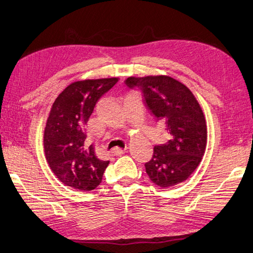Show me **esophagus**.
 I'll return each instance as SVG.
<instances>
[{"instance_id":"obj_1","label":"esophagus","mask_w":253,"mask_h":253,"mask_svg":"<svg viewBox=\"0 0 253 253\" xmlns=\"http://www.w3.org/2000/svg\"><path fill=\"white\" fill-rule=\"evenodd\" d=\"M125 151H126V148H124V149H122V148H115V149H113L112 153L115 156H122V155L125 154Z\"/></svg>"}]
</instances>
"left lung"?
I'll use <instances>...</instances> for the list:
<instances>
[{"label": "left lung", "instance_id": "left-lung-1", "mask_svg": "<svg viewBox=\"0 0 253 253\" xmlns=\"http://www.w3.org/2000/svg\"><path fill=\"white\" fill-rule=\"evenodd\" d=\"M125 85L138 89L146 108L164 126L167 141L155 145L145 164L155 185L168 188L185 181L205 154L207 126L198 102L180 82L169 76L128 77Z\"/></svg>", "mask_w": 253, "mask_h": 253}]
</instances>
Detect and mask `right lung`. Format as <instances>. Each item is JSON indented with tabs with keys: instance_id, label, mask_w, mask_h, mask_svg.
<instances>
[{
	"instance_id": "obj_1",
	"label": "right lung",
	"mask_w": 253,
	"mask_h": 253,
	"mask_svg": "<svg viewBox=\"0 0 253 253\" xmlns=\"http://www.w3.org/2000/svg\"><path fill=\"white\" fill-rule=\"evenodd\" d=\"M118 79L75 82L55 100L44 130V149L52 171L66 186L90 191L102 182L109 162L87 146L86 124L98 100Z\"/></svg>"
}]
</instances>
